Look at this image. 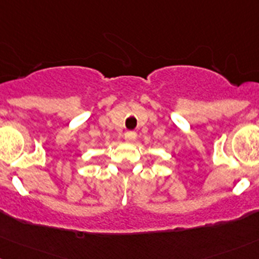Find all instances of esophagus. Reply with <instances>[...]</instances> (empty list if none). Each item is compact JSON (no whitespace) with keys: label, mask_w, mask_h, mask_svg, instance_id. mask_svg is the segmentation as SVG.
I'll return each mask as SVG.
<instances>
[{"label":"esophagus","mask_w":259,"mask_h":259,"mask_svg":"<svg viewBox=\"0 0 259 259\" xmlns=\"http://www.w3.org/2000/svg\"><path fill=\"white\" fill-rule=\"evenodd\" d=\"M136 137H137V133L133 132V131H127V132L124 133V138H126V141H130V142L135 141Z\"/></svg>","instance_id":"esophagus-1"}]
</instances>
